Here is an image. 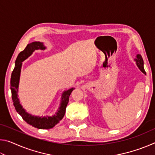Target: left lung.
<instances>
[{
    "label": "left lung",
    "instance_id": "8db88e82",
    "mask_svg": "<svg viewBox=\"0 0 155 155\" xmlns=\"http://www.w3.org/2000/svg\"><path fill=\"white\" fill-rule=\"evenodd\" d=\"M135 61H136V64H137L138 68H140V70L146 74V72H145V70H144V68H143V61L142 57H141L140 54H137V59H135Z\"/></svg>",
    "mask_w": 155,
    "mask_h": 155
}]
</instances>
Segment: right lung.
I'll list each match as a JSON object with an SVG mask.
<instances>
[{
  "label": "right lung",
  "mask_w": 155,
  "mask_h": 155,
  "mask_svg": "<svg viewBox=\"0 0 155 155\" xmlns=\"http://www.w3.org/2000/svg\"><path fill=\"white\" fill-rule=\"evenodd\" d=\"M45 48H46L43 45V44L40 42V41H35V42L28 44L24 49V51H21L17 57V59L15 62V68L12 73L11 82H10L11 83L12 101L16 111L28 124L33 126L34 127L40 128V129H49V128L54 127L57 123L61 121L65 115V109H66L68 101H69V97L74 90V88H71L64 91V94H62L61 106H60L55 115H52V117L33 116V115H31L26 112L25 110L21 106L19 99L18 98V92L22 62L28 58L35 50H44Z\"/></svg>",
  "instance_id": "1"
}]
</instances>
